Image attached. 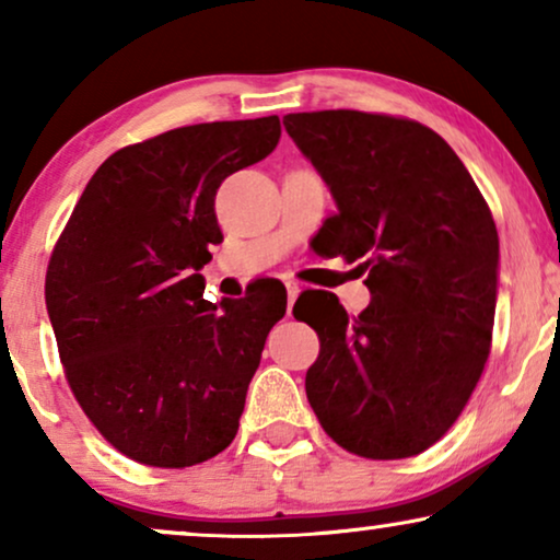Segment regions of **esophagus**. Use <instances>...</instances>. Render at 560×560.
<instances>
[{
	"label": "esophagus",
	"instance_id": "1",
	"mask_svg": "<svg viewBox=\"0 0 560 560\" xmlns=\"http://www.w3.org/2000/svg\"><path fill=\"white\" fill-rule=\"evenodd\" d=\"M288 316L290 313H293V303H295V298L301 295V285H298V282H288Z\"/></svg>",
	"mask_w": 560,
	"mask_h": 560
}]
</instances>
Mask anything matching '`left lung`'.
Returning <instances> with one entry per match:
<instances>
[{
	"label": "left lung",
	"instance_id": "left-lung-1",
	"mask_svg": "<svg viewBox=\"0 0 560 560\" xmlns=\"http://www.w3.org/2000/svg\"><path fill=\"white\" fill-rule=\"evenodd\" d=\"M282 125L336 201L326 255L364 259L372 293L357 318L331 293L313 301L318 324L301 313L320 339L305 395L351 454L416 456L462 416L489 357L492 213L448 142L418 121L328 109Z\"/></svg>",
	"mask_w": 560,
	"mask_h": 560
}]
</instances>
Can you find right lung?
<instances>
[{
	"label": "right lung",
	"mask_w": 560,
	"mask_h": 560,
	"mask_svg": "<svg viewBox=\"0 0 560 560\" xmlns=\"http://www.w3.org/2000/svg\"><path fill=\"white\" fill-rule=\"evenodd\" d=\"M280 119L171 129L106 158L52 249L45 303L68 385L98 433L183 469L234 441L285 295L203 301L221 180L270 155Z\"/></svg>",
	"instance_id": "right-lung-1"
}]
</instances>
